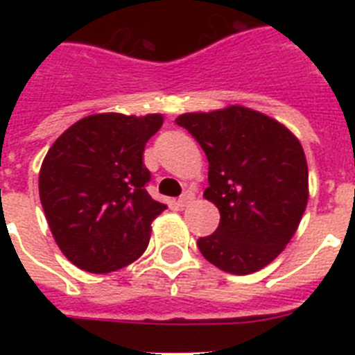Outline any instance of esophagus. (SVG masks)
<instances>
[{"label": "esophagus", "instance_id": "esophagus-1", "mask_svg": "<svg viewBox=\"0 0 355 355\" xmlns=\"http://www.w3.org/2000/svg\"><path fill=\"white\" fill-rule=\"evenodd\" d=\"M193 199H196L193 192H184L183 196H181L180 199H178V205H180V206H188V205H190V202H192Z\"/></svg>", "mask_w": 355, "mask_h": 355}]
</instances>
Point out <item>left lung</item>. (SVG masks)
Wrapping results in <instances>:
<instances>
[{
    "instance_id": "8db88e82",
    "label": "left lung",
    "mask_w": 355,
    "mask_h": 355,
    "mask_svg": "<svg viewBox=\"0 0 355 355\" xmlns=\"http://www.w3.org/2000/svg\"><path fill=\"white\" fill-rule=\"evenodd\" d=\"M175 124L206 153L205 197L220 211L215 233L197 240L200 254L229 274L258 272L283 252L306 209L302 146L281 122L243 106L183 114Z\"/></svg>"
}]
</instances>
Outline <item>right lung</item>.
Wrapping results in <instances>:
<instances>
[{
  "mask_svg": "<svg viewBox=\"0 0 355 355\" xmlns=\"http://www.w3.org/2000/svg\"><path fill=\"white\" fill-rule=\"evenodd\" d=\"M163 117L96 114L56 139L44 158L39 193L56 245L92 274H108L139 259L150 222L167 208L147 193V140Z\"/></svg>",
  "mask_w": 355,
  "mask_h": 355,
  "instance_id": "1",
  "label": "right lung"
}]
</instances>
